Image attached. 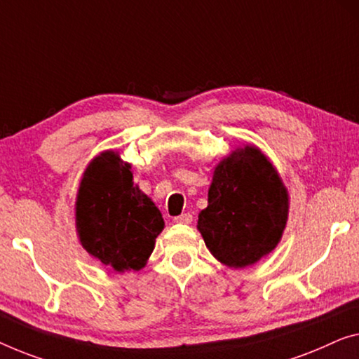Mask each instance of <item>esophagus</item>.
<instances>
[{
    "instance_id": "esophagus-1",
    "label": "esophagus",
    "mask_w": 359,
    "mask_h": 359,
    "mask_svg": "<svg viewBox=\"0 0 359 359\" xmlns=\"http://www.w3.org/2000/svg\"><path fill=\"white\" fill-rule=\"evenodd\" d=\"M191 221H194V217H191L190 212H184V214H180V216L174 217V222H177V224H191Z\"/></svg>"
}]
</instances>
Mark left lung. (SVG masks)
Instances as JSON below:
<instances>
[{
  "mask_svg": "<svg viewBox=\"0 0 359 359\" xmlns=\"http://www.w3.org/2000/svg\"><path fill=\"white\" fill-rule=\"evenodd\" d=\"M288 217V194L274 165L253 145L216 165L198 231L217 261L242 269L269 255Z\"/></svg>",
  "mask_w": 359,
  "mask_h": 359,
  "instance_id": "1",
  "label": "left lung"
}]
</instances>
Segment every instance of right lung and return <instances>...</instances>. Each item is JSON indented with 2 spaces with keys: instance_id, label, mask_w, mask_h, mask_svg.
Returning <instances> with one entry per match:
<instances>
[{
  "instance_id": "obj_1",
  "label": "right lung",
  "mask_w": 359,
  "mask_h": 359,
  "mask_svg": "<svg viewBox=\"0 0 359 359\" xmlns=\"http://www.w3.org/2000/svg\"><path fill=\"white\" fill-rule=\"evenodd\" d=\"M76 226L82 247L116 272L140 271L163 232L151 198L133 185L130 164L116 151L92 159L80 180Z\"/></svg>"
}]
</instances>
